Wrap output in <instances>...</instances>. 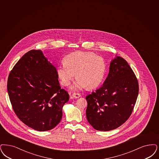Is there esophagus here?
Returning a JSON list of instances; mask_svg holds the SVG:
<instances>
[{"mask_svg":"<svg viewBox=\"0 0 159 159\" xmlns=\"http://www.w3.org/2000/svg\"><path fill=\"white\" fill-rule=\"evenodd\" d=\"M72 96H73L74 98H79L80 96V95L79 93H73L72 94Z\"/></svg>","mask_w":159,"mask_h":159,"instance_id":"34e87169","label":"esophagus"}]
</instances>
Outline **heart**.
I'll return each instance as SVG.
<instances>
[{"label":"heart","instance_id":"b5f03b06","mask_svg":"<svg viewBox=\"0 0 159 159\" xmlns=\"http://www.w3.org/2000/svg\"><path fill=\"white\" fill-rule=\"evenodd\" d=\"M57 75L61 84L67 86L76 74L77 79L71 87L79 90L87 87L93 89L102 82L106 72V63L102 57L92 52L78 51L64 58V63L57 67Z\"/></svg>","mask_w":159,"mask_h":159}]
</instances>
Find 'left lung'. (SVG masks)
I'll return each mask as SVG.
<instances>
[{"instance_id":"8db88e82","label":"left lung","mask_w":159,"mask_h":159,"mask_svg":"<svg viewBox=\"0 0 159 159\" xmlns=\"http://www.w3.org/2000/svg\"><path fill=\"white\" fill-rule=\"evenodd\" d=\"M139 83L127 61L116 56L102 86L86 97L89 124L96 130L117 128L129 118L139 95Z\"/></svg>"}]
</instances>
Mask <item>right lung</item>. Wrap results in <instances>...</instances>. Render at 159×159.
Instances as JSON below:
<instances>
[{
	"label": "right lung",
	"mask_w": 159,
	"mask_h": 159,
	"mask_svg": "<svg viewBox=\"0 0 159 159\" xmlns=\"http://www.w3.org/2000/svg\"><path fill=\"white\" fill-rule=\"evenodd\" d=\"M56 68L41 50L25 54L9 73L7 89L15 113L25 125L48 131L60 122L69 95L61 89Z\"/></svg>",
	"instance_id": "right-lung-1"
}]
</instances>
